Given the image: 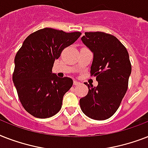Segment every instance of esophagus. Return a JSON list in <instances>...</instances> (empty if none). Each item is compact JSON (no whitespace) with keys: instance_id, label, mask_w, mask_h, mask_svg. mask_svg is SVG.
<instances>
[{"instance_id":"1","label":"esophagus","mask_w":148,"mask_h":148,"mask_svg":"<svg viewBox=\"0 0 148 148\" xmlns=\"http://www.w3.org/2000/svg\"><path fill=\"white\" fill-rule=\"evenodd\" d=\"M73 84H74V86H78V85H79L80 82H79L76 81V80H74V81H73Z\"/></svg>"}]
</instances>
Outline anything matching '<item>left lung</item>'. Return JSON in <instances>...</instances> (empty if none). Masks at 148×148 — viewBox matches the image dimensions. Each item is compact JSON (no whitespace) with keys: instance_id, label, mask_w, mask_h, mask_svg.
I'll list each match as a JSON object with an SVG mask.
<instances>
[{"instance_id":"left-lung-1","label":"left lung","mask_w":148,"mask_h":148,"mask_svg":"<svg viewBox=\"0 0 148 148\" xmlns=\"http://www.w3.org/2000/svg\"><path fill=\"white\" fill-rule=\"evenodd\" d=\"M82 41L93 53L91 75L97 87L88 86V92L80 99L82 111L94 120H106L115 113L127 92L132 73L129 55L125 46L113 35L103 32H86Z\"/></svg>"}]
</instances>
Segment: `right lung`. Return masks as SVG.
Segmentation results:
<instances>
[{
	"mask_svg": "<svg viewBox=\"0 0 148 148\" xmlns=\"http://www.w3.org/2000/svg\"><path fill=\"white\" fill-rule=\"evenodd\" d=\"M81 34L43 28L23 41L14 59L13 82L22 106L31 115L47 119L61 109L62 98L73 82L69 77H57L52 69L62 50Z\"/></svg>",
	"mask_w": 148,
	"mask_h": 148,
	"instance_id": "obj_1",
	"label": "right lung"
}]
</instances>
